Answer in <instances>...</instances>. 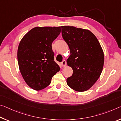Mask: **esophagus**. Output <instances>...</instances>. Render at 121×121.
Wrapping results in <instances>:
<instances>
[{"instance_id":"1","label":"esophagus","mask_w":121,"mask_h":121,"mask_svg":"<svg viewBox=\"0 0 121 121\" xmlns=\"http://www.w3.org/2000/svg\"><path fill=\"white\" fill-rule=\"evenodd\" d=\"M61 66L62 67H65L66 66V61L65 60H64L62 61V62H61Z\"/></svg>"}]
</instances>
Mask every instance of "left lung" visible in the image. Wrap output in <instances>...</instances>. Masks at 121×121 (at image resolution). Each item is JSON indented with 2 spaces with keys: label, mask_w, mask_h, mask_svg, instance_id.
I'll list each match as a JSON object with an SVG mask.
<instances>
[{
  "label": "left lung",
  "mask_w": 121,
  "mask_h": 121,
  "mask_svg": "<svg viewBox=\"0 0 121 121\" xmlns=\"http://www.w3.org/2000/svg\"><path fill=\"white\" fill-rule=\"evenodd\" d=\"M63 39L70 55L67 60L73 69L67 79L69 87L77 91L90 89L99 79L104 65V53L98 40L89 30L74 26H61Z\"/></svg>",
  "instance_id": "8db88e82"
}]
</instances>
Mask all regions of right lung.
I'll list each match as a JSON object with an SVG mask.
<instances>
[{
  "label": "right lung",
  "instance_id": "right-lung-1",
  "mask_svg": "<svg viewBox=\"0 0 121 121\" xmlns=\"http://www.w3.org/2000/svg\"><path fill=\"white\" fill-rule=\"evenodd\" d=\"M61 32V27H36L28 32L19 43L17 57L22 75L35 91L47 87L60 70L54 61L52 44Z\"/></svg>",
  "mask_w": 121,
  "mask_h": 121
}]
</instances>
